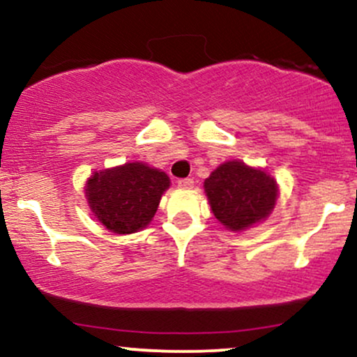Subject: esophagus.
<instances>
[{"label":"esophagus","instance_id":"esophagus-1","mask_svg":"<svg viewBox=\"0 0 357 357\" xmlns=\"http://www.w3.org/2000/svg\"><path fill=\"white\" fill-rule=\"evenodd\" d=\"M192 184H195V181H192L191 178H184V179H179V181H178V186L181 188V190H191Z\"/></svg>","mask_w":357,"mask_h":357}]
</instances>
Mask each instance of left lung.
<instances>
[{
	"mask_svg": "<svg viewBox=\"0 0 357 357\" xmlns=\"http://www.w3.org/2000/svg\"><path fill=\"white\" fill-rule=\"evenodd\" d=\"M213 215L228 230L240 231L265 220L277 202L278 188L261 169L228 161L213 171L204 181Z\"/></svg>",
	"mask_w": 357,
	"mask_h": 357,
	"instance_id": "obj_1",
	"label": "left lung"
}]
</instances>
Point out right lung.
<instances>
[{
    "mask_svg": "<svg viewBox=\"0 0 357 357\" xmlns=\"http://www.w3.org/2000/svg\"><path fill=\"white\" fill-rule=\"evenodd\" d=\"M167 188L166 173L142 162H127L93 173L85 195L90 210L107 230L127 235L149 225Z\"/></svg>",
    "mask_w": 357,
    "mask_h": 357,
    "instance_id": "right-lung-1",
    "label": "right lung"
}]
</instances>
